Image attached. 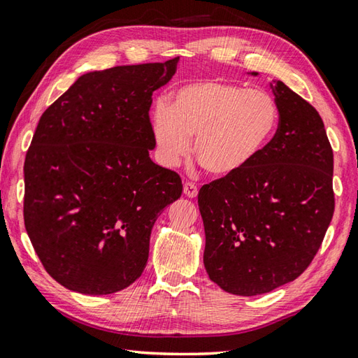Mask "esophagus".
<instances>
[{
    "instance_id": "1",
    "label": "esophagus",
    "mask_w": 358,
    "mask_h": 358,
    "mask_svg": "<svg viewBox=\"0 0 358 358\" xmlns=\"http://www.w3.org/2000/svg\"><path fill=\"white\" fill-rule=\"evenodd\" d=\"M184 194L188 198H196L198 196V187L194 182H185L184 184Z\"/></svg>"
}]
</instances>
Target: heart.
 <instances>
[{"label": "heart", "mask_w": 358, "mask_h": 358, "mask_svg": "<svg viewBox=\"0 0 358 358\" xmlns=\"http://www.w3.org/2000/svg\"><path fill=\"white\" fill-rule=\"evenodd\" d=\"M152 136L159 159L176 166L192 150L207 173L217 178L240 174L273 140L279 107L271 93L222 80L187 84L174 93L171 104L152 110Z\"/></svg>", "instance_id": "b5f03b06"}]
</instances>
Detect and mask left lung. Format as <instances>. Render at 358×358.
Segmentation results:
<instances>
[{
  "instance_id": "left-lung-1",
  "label": "left lung",
  "mask_w": 358,
  "mask_h": 358,
  "mask_svg": "<svg viewBox=\"0 0 358 358\" xmlns=\"http://www.w3.org/2000/svg\"><path fill=\"white\" fill-rule=\"evenodd\" d=\"M271 87L279 126L266 150L245 171L208 182L198 193L206 271L238 296L298 279L335 210L334 151L320 113L282 80Z\"/></svg>"
}]
</instances>
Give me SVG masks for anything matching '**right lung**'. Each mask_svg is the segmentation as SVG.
I'll use <instances>...</instances> for the list:
<instances>
[{
	"mask_svg": "<svg viewBox=\"0 0 358 358\" xmlns=\"http://www.w3.org/2000/svg\"><path fill=\"white\" fill-rule=\"evenodd\" d=\"M178 60L87 73L40 117L24 159V227L65 288L110 294L136 282L154 222L180 198L179 174L150 157L152 92Z\"/></svg>",
	"mask_w": 358,
	"mask_h": 358,
	"instance_id": "obj_1",
	"label": "right lung"
}]
</instances>
